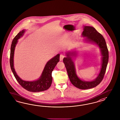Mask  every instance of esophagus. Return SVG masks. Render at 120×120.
<instances>
[{
	"instance_id": "34e87169",
	"label": "esophagus",
	"mask_w": 120,
	"mask_h": 120,
	"mask_svg": "<svg viewBox=\"0 0 120 120\" xmlns=\"http://www.w3.org/2000/svg\"><path fill=\"white\" fill-rule=\"evenodd\" d=\"M64 57H65V56H64V55L60 54V61H62Z\"/></svg>"
}]
</instances>
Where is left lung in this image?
Segmentation results:
<instances>
[{"instance_id":"left-lung-1","label":"left lung","mask_w":120,"mask_h":120,"mask_svg":"<svg viewBox=\"0 0 120 120\" xmlns=\"http://www.w3.org/2000/svg\"><path fill=\"white\" fill-rule=\"evenodd\" d=\"M83 31L82 36L85 38L83 40V41L87 43L95 44L100 50L101 64L99 73L97 77L91 81L82 80L76 74L73 60L77 55V52L76 51L66 52V57L64 58L63 62L66 67L71 83L79 89L86 90L96 86L103 79L108 62L109 52L104 38L94 28L90 26H83Z\"/></svg>"}]
</instances>
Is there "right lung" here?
<instances>
[{
	"label": "right lung",
	"mask_w": 120,
	"mask_h": 120,
	"mask_svg": "<svg viewBox=\"0 0 120 120\" xmlns=\"http://www.w3.org/2000/svg\"><path fill=\"white\" fill-rule=\"evenodd\" d=\"M25 31L26 30L20 31L13 39L12 42L10 60L12 71L20 85L28 91L33 92H38L46 90L50 87L52 84V72L60 60V54H57L47 62L41 75L37 80L33 81L23 80L18 75L16 72L14 64V56L15 50L18 42V40L23 36Z\"/></svg>",
	"instance_id": "1"
}]
</instances>
